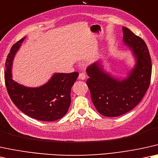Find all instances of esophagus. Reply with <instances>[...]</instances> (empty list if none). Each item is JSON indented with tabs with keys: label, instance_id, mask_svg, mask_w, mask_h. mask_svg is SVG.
Returning <instances> with one entry per match:
<instances>
[{
	"label": "esophagus",
	"instance_id": "1",
	"mask_svg": "<svg viewBox=\"0 0 158 158\" xmlns=\"http://www.w3.org/2000/svg\"><path fill=\"white\" fill-rule=\"evenodd\" d=\"M86 77H87V75H86L85 73H79V79H81V80H85L86 79Z\"/></svg>",
	"mask_w": 158,
	"mask_h": 158
}]
</instances>
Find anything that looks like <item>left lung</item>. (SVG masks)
Instances as JSON below:
<instances>
[{
    "label": "left lung",
    "mask_w": 158,
    "mask_h": 158,
    "mask_svg": "<svg viewBox=\"0 0 158 158\" xmlns=\"http://www.w3.org/2000/svg\"><path fill=\"white\" fill-rule=\"evenodd\" d=\"M123 43L132 51L135 65L125 79L114 78L97 62L86 70L87 85L97 111L105 117L123 115L136 106L150 85L152 60L144 41L123 27Z\"/></svg>",
    "instance_id": "1"
}]
</instances>
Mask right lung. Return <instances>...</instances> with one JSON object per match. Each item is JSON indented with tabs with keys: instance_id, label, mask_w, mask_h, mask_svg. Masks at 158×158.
<instances>
[{
	"instance_id": "add662e5",
	"label": "right lung",
	"mask_w": 158,
	"mask_h": 158,
	"mask_svg": "<svg viewBox=\"0 0 158 158\" xmlns=\"http://www.w3.org/2000/svg\"><path fill=\"white\" fill-rule=\"evenodd\" d=\"M25 39L12 46L6 60L5 83L10 98L19 110L32 118L47 122L60 119L71 105V87L79 73H55L47 83L39 87H27L14 81L13 60Z\"/></svg>"
}]
</instances>
